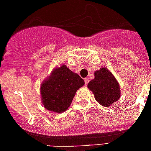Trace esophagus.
<instances>
[{
	"instance_id": "34e87169",
	"label": "esophagus",
	"mask_w": 151,
	"mask_h": 151,
	"mask_svg": "<svg viewBox=\"0 0 151 151\" xmlns=\"http://www.w3.org/2000/svg\"><path fill=\"white\" fill-rule=\"evenodd\" d=\"M89 81H90V80H89L88 78H85V84H86V85H87V84H88Z\"/></svg>"
}]
</instances>
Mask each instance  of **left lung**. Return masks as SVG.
Returning <instances> with one entry per match:
<instances>
[{
	"label": "left lung",
	"instance_id": "obj_1",
	"mask_svg": "<svg viewBox=\"0 0 151 151\" xmlns=\"http://www.w3.org/2000/svg\"><path fill=\"white\" fill-rule=\"evenodd\" d=\"M88 88L93 92L95 100L104 107H110L120 97V85L108 69L95 71V78L89 82Z\"/></svg>",
	"mask_w": 151,
	"mask_h": 151
}]
</instances>
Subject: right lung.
<instances>
[{
    "instance_id": "obj_1",
    "label": "right lung",
    "mask_w": 151,
    "mask_h": 151,
    "mask_svg": "<svg viewBox=\"0 0 151 151\" xmlns=\"http://www.w3.org/2000/svg\"><path fill=\"white\" fill-rule=\"evenodd\" d=\"M84 84V80L65 65L53 69L40 87L43 107L56 113L66 111L76 91Z\"/></svg>"
}]
</instances>
